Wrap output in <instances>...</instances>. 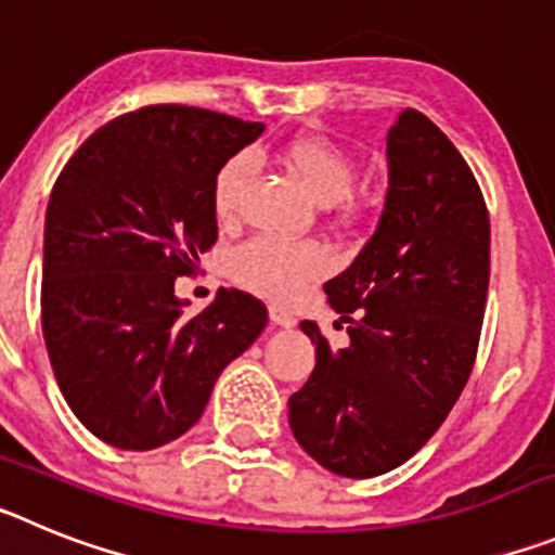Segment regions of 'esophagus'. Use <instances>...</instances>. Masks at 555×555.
<instances>
[{
	"instance_id": "esophagus-1",
	"label": "esophagus",
	"mask_w": 555,
	"mask_h": 555,
	"mask_svg": "<svg viewBox=\"0 0 555 555\" xmlns=\"http://www.w3.org/2000/svg\"><path fill=\"white\" fill-rule=\"evenodd\" d=\"M269 320H272V325H278V327H294V325H297V317H294L292 311H286V308H281V306H269Z\"/></svg>"
}]
</instances>
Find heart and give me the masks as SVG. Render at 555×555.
Listing matches in <instances>:
<instances>
[{
  "label": "heart",
  "mask_w": 555,
  "mask_h": 555,
  "mask_svg": "<svg viewBox=\"0 0 555 555\" xmlns=\"http://www.w3.org/2000/svg\"><path fill=\"white\" fill-rule=\"evenodd\" d=\"M283 169L302 185L308 197L322 208L341 205L356 185V164L338 144L322 135H300L278 150ZM249 160L233 155L214 175L210 203L219 222H233ZM331 269V255L320 244H286L274 238H253L230 258V274L235 283L261 292L272 300L294 302Z\"/></svg>",
  "instance_id": "obj_1"
}]
</instances>
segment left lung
I'll return each instance as SVG.
<instances>
[{"label": "left lung", "mask_w": 555, "mask_h": 555, "mask_svg": "<svg viewBox=\"0 0 555 555\" xmlns=\"http://www.w3.org/2000/svg\"><path fill=\"white\" fill-rule=\"evenodd\" d=\"M389 194L356 261L325 283L350 345L333 352L313 322L308 384L288 397L300 448L345 478L400 467L467 386L489 288V210L467 160L425 113L386 135Z\"/></svg>", "instance_id": "1"}]
</instances>
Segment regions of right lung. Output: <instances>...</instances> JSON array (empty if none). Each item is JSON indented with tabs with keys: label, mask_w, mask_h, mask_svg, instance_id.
<instances>
[{
	"label": "right lung",
	"mask_w": 555,
	"mask_h": 555,
	"mask_svg": "<svg viewBox=\"0 0 555 555\" xmlns=\"http://www.w3.org/2000/svg\"><path fill=\"white\" fill-rule=\"evenodd\" d=\"M261 121L146 105L88 135L49 194L41 325L68 409L102 442L152 450L203 416L217 377L267 327V306L222 288L185 317L175 281L217 244L210 185Z\"/></svg>",
	"instance_id": "obj_1"
}]
</instances>
